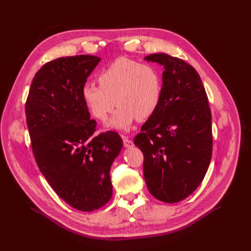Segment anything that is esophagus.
I'll return each instance as SVG.
<instances>
[{
  "label": "esophagus",
  "instance_id": "obj_1",
  "mask_svg": "<svg viewBox=\"0 0 251 251\" xmlns=\"http://www.w3.org/2000/svg\"><path fill=\"white\" fill-rule=\"evenodd\" d=\"M123 140H124V146H125L126 148H130V147L134 146L133 141H130L127 137L123 136Z\"/></svg>",
  "mask_w": 251,
  "mask_h": 251
}]
</instances>
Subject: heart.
<instances>
[{
  "label": "heart",
  "instance_id": "1",
  "mask_svg": "<svg viewBox=\"0 0 251 251\" xmlns=\"http://www.w3.org/2000/svg\"><path fill=\"white\" fill-rule=\"evenodd\" d=\"M99 86L87 83L81 99L91 114L105 122L117 104L119 107L107 127L128 130L135 121L144 122L156 112L162 96L159 71L152 65L122 57L105 68Z\"/></svg>",
  "mask_w": 251,
  "mask_h": 251
}]
</instances>
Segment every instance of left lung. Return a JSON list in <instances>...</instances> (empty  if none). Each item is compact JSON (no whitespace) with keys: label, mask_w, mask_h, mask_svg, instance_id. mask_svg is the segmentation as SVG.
Returning a JSON list of instances; mask_svg holds the SVG:
<instances>
[{"label":"left lung","mask_w":251,"mask_h":251,"mask_svg":"<svg viewBox=\"0 0 251 251\" xmlns=\"http://www.w3.org/2000/svg\"><path fill=\"white\" fill-rule=\"evenodd\" d=\"M144 59L164 68L162 96L134 143L144 154L143 172L149 192L160 201L175 203L192 194L208 170L211 113L193 66L164 53Z\"/></svg>","instance_id":"8db88e82"}]
</instances>
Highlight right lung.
Masks as SVG:
<instances>
[{
  "label": "right lung",
  "instance_id": "1",
  "mask_svg": "<svg viewBox=\"0 0 251 251\" xmlns=\"http://www.w3.org/2000/svg\"><path fill=\"white\" fill-rule=\"evenodd\" d=\"M101 58L61 57L35 74L25 104L35 161L47 182L67 204L93 211L112 196L111 164L123 148L117 133L94 136L81 88Z\"/></svg>",
  "mask_w": 251,
  "mask_h": 251
}]
</instances>
